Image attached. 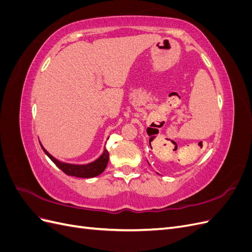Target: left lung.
<instances>
[{
  "mask_svg": "<svg viewBox=\"0 0 252 252\" xmlns=\"http://www.w3.org/2000/svg\"><path fill=\"white\" fill-rule=\"evenodd\" d=\"M147 162H148V161H147ZM148 164H149V163H148Z\"/></svg>",
  "mask_w": 252,
  "mask_h": 252,
  "instance_id": "1",
  "label": "left lung"
}]
</instances>
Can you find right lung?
I'll return each instance as SVG.
<instances>
[{"instance_id":"obj_1","label":"right lung","mask_w":252,"mask_h":252,"mask_svg":"<svg viewBox=\"0 0 252 252\" xmlns=\"http://www.w3.org/2000/svg\"><path fill=\"white\" fill-rule=\"evenodd\" d=\"M41 147L44 150L45 154L47 155V157L64 173H66L67 175H72V177H77V178L90 179V178L97 177V175H100L105 170L109 161V152L106 148H104L103 154L94 162L88 163V164H70V163L59 161L58 158L52 157L49 152L43 147L42 144H41Z\"/></svg>"}]
</instances>
